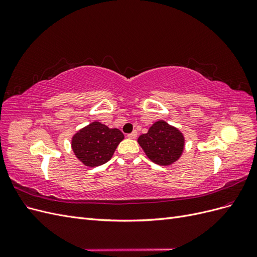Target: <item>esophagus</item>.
<instances>
[{"instance_id": "34e87169", "label": "esophagus", "mask_w": 257, "mask_h": 257, "mask_svg": "<svg viewBox=\"0 0 257 257\" xmlns=\"http://www.w3.org/2000/svg\"><path fill=\"white\" fill-rule=\"evenodd\" d=\"M127 137H128L130 139H135V138L137 137V132H136V131L132 132L131 134H127Z\"/></svg>"}]
</instances>
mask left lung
Instances as JSON below:
<instances>
[{
    "label": "left lung",
    "instance_id": "obj_1",
    "mask_svg": "<svg viewBox=\"0 0 257 257\" xmlns=\"http://www.w3.org/2000/svg\"><path fill=\"white\" fill-rule=\"evenodd\" d=\"M138 144L153 163L172 165L180 159L184 150V136L177 127L160 120L153 123L148 133L138 137Z\"/></svg>",
    "mask_w": 257,
    "mask_h": 257
}]
</instances>
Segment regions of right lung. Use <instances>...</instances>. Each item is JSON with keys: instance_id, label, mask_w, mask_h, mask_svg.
<instances>
[{"instance_id": "add662e5", "label": "right lung", "mask_w": 257, "mask_h": 257, "mask_svg": "<svg viewBox=\"0 0 257 257\" xmlns=\"http://www.w3.org/2000/svg\"><path fill=\"white\" fill-rule=\"evenodd\" d=\"M124 139L118 128H109L94 121L79 130L72 138V149L82 164L96 167L109 161L118 145Z\"/></svg>"}]
</instances>
